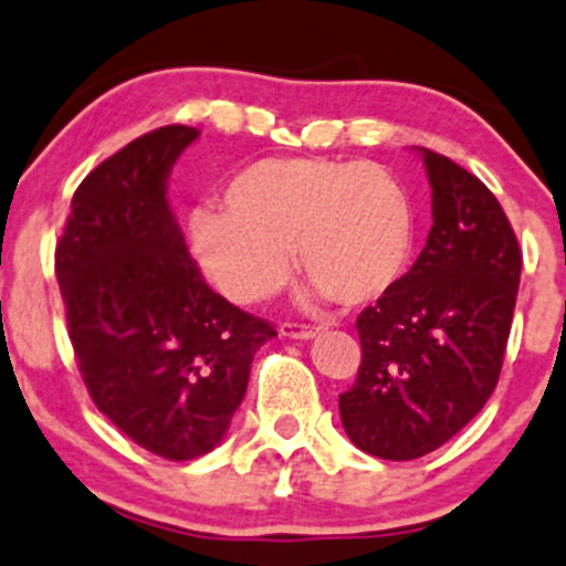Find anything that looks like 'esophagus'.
Listing matches in <instances>:
<instances>
[{
	"instance_id": "esophagus-1",
	"label": "esophagus",
	"mask_w": 566,
	"mask_h": 566,
	"mask_svg": "<svg viewBox=\"0 0 566 566\" xmlns=\"http://www.w3.org/2000/svg\"><path fill=\"white\" fill-rule=\"evenodd\" d=\"M282 336H290V338H314L319 333V328H314V325H303V323H282Z\"/></svg>"
}]
</instances>
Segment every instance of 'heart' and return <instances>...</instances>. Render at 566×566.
Here are the masks:
<instances>
[{"mask_svg":"<svg viewBox=\"0 0 566 566\" xmlns=\"http://www.w3.org/2000/svg\"><path fill=\"white\" fill-rule=\"evenodd\" d=\"M200 265L228 298L252 303L301 271L319 295L344 306L382 298L412 258L407 192L371 163L273 157L224 187V208H198L189 222Z\"/></svg>","mask_w":566,"mask_h":566,"instance_id":"heart-1","label":"heart"}]
</instances>
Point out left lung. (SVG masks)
I'll return each instance as SVG.
<instances>
[{
    "mask_svg": "<svg viewBox=\"0 0 566 566\" xmlns=\"http://www.w3.org/2000/svg\"><path fill=\"white\" fill-rule=\"evenodd\" d=\"M431 233L415 265L358 317V379L338 396L363 453L412 461L453 439L491 398L521 282L518 238L491 189L420 148Z\"/></svg>",
    "mask_w": 566,
    "mask_h": 566,
    "instance_id": "1",
    "label": "left lung"
}]
</instances>
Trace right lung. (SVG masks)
<instances>
[{
	"mask_svg": "<svg viewBox=\"0 0 566 566\" xmlns=\"http://www.w3.org/2000/svg\"><path fill=\"white\" fill-rule=\"evenodd\" d=\"M198 129L140 135L75 189L56 279L81 377L148 453L192 461L228 433L271 323L213 293L189 258L168 178Z\"/></svg>",
	"mask_w": 566,
	"mask_h": 566,
	"instance_id": "right-lung-1",
	"label": "right lung"
}]
</instances>
